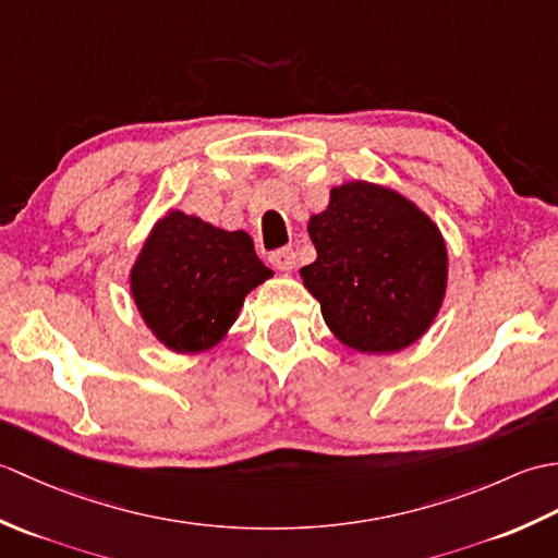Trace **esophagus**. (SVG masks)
<instances>
[{
	"label": "esophagus",
	"mask_w": 558,
	"mask_h": 558,
	"mask_svg": "<svg viewBox=\"0 0 558 558\" xmlns=\"http://www.w3.org/2000/svg\"><path fill=\"white\" fill-rule=\"evenodd\" d=\"M268 260L278 270H292L294 266H298V254H294L290 246H286V248H276V252H270Z\"/></svg>",
	"instance_id": "esophagus-1"
}]
</instances>
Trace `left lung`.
I'll list each match as a JSON object with an SVG mask.
<instances>
[{
  "instance_id": "1",
  "label": "left lung",
  "mask_w": 558,
  "mask_h": 558,
  "mask_svg": "<svg viewBox=\"0 0 558 558\" xmlns=\"http://www.w3.org/2000/svg\"><path fill=\"white\" fill-rule=\"evenodd\" d=\"M316 260L300 270L336 338L360 352H398L432 326L448 256L429 216L393 189L350 182L312 216Z\"/></svg>"
}]
</instances>
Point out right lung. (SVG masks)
Segmentation results:
<instances>
[{"mask_svg":"<svg viewBox=\"0 0 558 558\" xmlns=\"http://www.w3.org/2000/svg\"><path fill=\"white\" fill-rule=\"evenodd\" d=\"M270 278L246 232H225L170 210L132 268V294L153 333L174 352L216 345L244 298Z\"/></svg>","mask_w":558,"mask_h":558,"instance_id":"add662e5","label":"right lung"}]
</instances>
